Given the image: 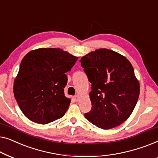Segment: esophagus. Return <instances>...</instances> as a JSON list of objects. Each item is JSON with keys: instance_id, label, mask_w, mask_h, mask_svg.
Masks as SVG:
<instances>
[{"instance_id": "obj_1", "label": "esophagus", "mask_w": 158, "mask_h": 158, "mask_svg": "<svg viewBox=\"0 0 158 158\" xmlns=\"http://www.w3.org/2000/svg\"><path fill=\"white\" fill-rule=\"evenodd\" d=\"M79 100H80V96L78 95H76V96H74V101L75 102H77V101H79Z\"/></svg>"}]
</instances>
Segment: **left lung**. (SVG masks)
<instances>
[{
    "instance_id": "left-lung-1",
    "label": "left lung",
    "mask_w": 158,
    "mask_h": 158,
    "mask_svg": "<svg viewBox=\"0 0 158 158\" xmlns=\"http://www.w3.org/2000/svg\"><path fill=\"white\" fill-rule=\"evenodd\" d=\"M80 61L92 88V108L85 117L103 129L122 124L132 113L139 96V82L131 62L105 48L90 52Z\"/></svg>"
}]
</instances>
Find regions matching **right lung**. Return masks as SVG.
Wrapping results in <instances>:
<instances>
[{
  "instance_id": "1",
  "label": "right lung",
  "mask_w": 158,
  "mask_h": 158,
  "mask_svg": "<svg viewBox=\"0 0 158 158\" xmlns=\"http://www.w3.org/2000/svg\"><path fill=\"white\" fill-rule=\"evenodd\" d=\"M77 57L60 48H40L23 58L14 83V94L23 114L46 124L62 118L70 103L64 94Z\"/></svg>"
}]
</instances>
